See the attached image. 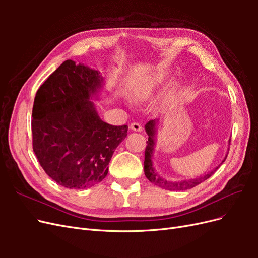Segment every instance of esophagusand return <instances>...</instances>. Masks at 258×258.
I'll use <instances>...</instances> for the list:
<instances>
[{
	"instance_id": "34e87169",
	"label": "esophagus",
	"mask_w": 258,
	"mask_h": 258,
	"mask_svg": "<svg viewBox=\"0 0 258 258\" xmlns=\"http://www.w3.org/2000/svg\"><path fill=\"white\" fill-rule=\"evenodd\" d=\"M130 129L134 130V131H137V132H141L142 131V126L139 122H132L130 124Z\"/></svg>"
}]
</instances>
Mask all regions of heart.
Listing matches in <instances>:
<instances>
[{"label": "heart", "mask_w": 258, "mask_h": 258, "mask_svg": "<svg viewBox=\"0 0 258 258\" xmlns=\"http://www.w3.org/2000/svg\"><path fill=\"white\" fill-rule=\"evenodd\" d=\"M168 79V73L166 71H158L155 72L151 75L144 77L143 80L139 81L136 85L131 87L129 91V97L135 102H143V101L150 100L155 96L161 86L166 83ZM177 90V83L171 82L168 87L161 93L158 100V105L160 107L167 106L173 97L175 96V92Z\"/></svg>", "instance_id": "heart-1"}]
</instances>
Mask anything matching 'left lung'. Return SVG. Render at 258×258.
Masks as SVG:
<instances>
[{
    "label": "left lung",
    "instance_id": "obj_1",
    "mask_svg": "<svg viewBox=\"0 0 258 258\" xmlns=\"http://www.w3.org/2000/svg\"><path fill=\"white\" fill-rule=\"evenodd\" d=\"M157 126H158V119L150 120L145 124V131L148 136V141L146 142V150H145V159H144V173L147 177L148 181L155 184L156 186H159L163 189L167 190H186L190 189L192 187L197 186L198 184L202 183L206 179H208L211 175L214 174L215 171L220 168V166L225 161L227 154L225 155L224 159L220 165H217L214 169L208 171L207 173L202 174L197 177L192 178H186V179H179V181H170L165 177L160 176L154 168V152L156 147V141H157ZM228 144H230V139L228 140ZM229 147V146H228ZM229 151V148H228Z\"/></svg>",
    "mask_w": 258,
    "mask_h": 258
}]
</instances>
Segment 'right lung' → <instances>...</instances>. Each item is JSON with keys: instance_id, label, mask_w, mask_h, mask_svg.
Masks as SVG:
<instances>
[{"instance_id": "add662e5", "label": "right lung", "mask_w": 258, "mask_h": 258, "mask_svg": "<svg viewBox=\"0 0 258 258\" xmlns=\"http://www.w3.org/2000/svg\"><path fill=\"white\" fill-rule=\"evenodd\" d=\"M104 86L99 70L67 60L35 95L33 151L47 175L67 188L102 181L116 147L127 137V124L112 126L97 112L93 101L102 99Z\"/></svg>"}]
</instances>
